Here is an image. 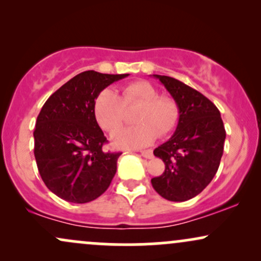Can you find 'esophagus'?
Masks as SVG:
<instances>
[{"mask_svg":"<svg viewBox=\"0 0 261 261\" xmlns=\"http://www.w3.org/2000/svg\"><path fill=\"white\" fill-rule=\"evenodd\" d=\"M141 154H142V157L147 158V160H151V158L153 157V152H152V149H146V151H142L141 152Z\"/></svg>","mask_w":261,"mask_h":261,"instance_id":"34e87169","label":"esophagus"}]
</instances>
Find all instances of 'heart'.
<instances>
[{"label":"heart","instance_id":"heart-1","mask_svg":"<svg viewBox=\"0 0 261 261\" xmlns=\"http://www.w3.org/2000/svg\"><path fill=\"white\" fill-rule=\"evenodd\" d=\"M139 106L134 115L137 122L113 134L112 142L119 148H141L151 145L160 135H167L176 126L179 108L172 98L158 94L145 81L128 83L119 97L113 89H103L94 100V116L101 128L115 131L125 119V107Z\"/></svg>","mask_w":261,"mask_h":261}]
</instances>
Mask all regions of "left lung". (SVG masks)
<instances>
[{"label":"left lung","instance_id":"1","mask_svg":"<svg viewBox=\"0 0 261 261\" xmlns=\"http://www.w3.org/2000/svg\"><path fill=\"white\" fill-rule=\"evenodd\" d=\"M179 108L173 136L153 151L166 164L152 187L169 201H187L211 182L220 167L226 130L220 110L201 93L168 76L153 74Z\"/></svg>","mask_w":261,"mask_h":261}]
</instances>
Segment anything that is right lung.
Returning <instances> with one entry per match:
<instances>
[{"instance_id": "add662e5", "label": "right lung", "mask_w": 261, "mask_h": 261, "mask_svg": "<svg viewBox=\"0 0 261 261\" xmlns=\"http://www.w3.org/2000/svg\"><path fill=\"white\" fill-rule=\"evenodd\" d=\"M128 73L85 71L45 101L34 130V155L41 179L68 202L86 203L109 188L120 152L103 149L107 137L94 116L97 95Z\"/></svg>"}]
</instances>
